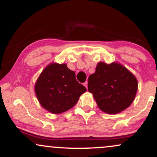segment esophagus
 <instances>
[{"label":"esophagus","mask_w":157,"mask_h":157,"mask_svg":"<svg viewBox=\"0 0 157 157\" xmlns=\"http://www.w3.org/2000/svg\"><path fill=\"white\" fill-rule=\"evenodd\" d=\"M84 85L85 86V87L87 88V82H84Z\"/></svg>","instance_id":"1"}]
</instances>
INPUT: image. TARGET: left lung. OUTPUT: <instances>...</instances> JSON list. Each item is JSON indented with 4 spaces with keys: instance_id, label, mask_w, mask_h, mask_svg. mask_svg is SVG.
Listing matches in <instances>:
<instances>
[{
    "instance_id": "1",
    "label": "left lung",
    "mask_w": 157,
    "mask_h": 157,
    "mask_svg": "<svg viewBox=\"0 0 157 157\" xmlns=\"http://www.w3.org/2000/svg\"><path fill=\"white\" fill-rule=\"evenodd\" d=\"M138 90L135 75L118 62L107 64L100 61L88 78V91L98 107L107 114H117L128 108Z\"/></svg>"
}]
</instances>
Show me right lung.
I'll list each match as a JSON object with an SVG mask.
<instances>
[{"label":"right lung","mask_w":157,"mask_h":157,"mask_svg":"<svg viewBox=\"0 0 157 157\" xmlns=\"http://www.w3.org/2000/svg\"><path fill=\"white\" fill-rule=\"evenodd\" d=\"M86 90V87L77 82L75 72L66 64H48L35 84V93L40 105L54 114L71 109Z\"/></svg>","instance_id":"1"}]
</instances>
